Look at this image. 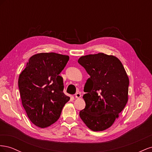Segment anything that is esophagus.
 Returning a JSON list of instances; mask_svg holds the SVG:
<instances>
[{
	"mask_svg": "<svg viewBox=\"0 0 152 152\" xmlns=\"http://www.w3.org/2000/svg\"><path fill=\"white\" fill-rule=\"evenodd\" d=\"M75 98H80L81 97V94L80 93H77L75 95Z\"/></svg>",
	"mask_w": 152,
	"mask_h": 152,
	"instance_id": "esophagus-1",
	"label": "esophagus"
}]
</instances>
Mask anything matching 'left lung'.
<instances>
[{"instance_id": "obj_1", "label": "left lung", "mask_w": 152, "mask_h": 152, "mask_svg": "<svg viewBox=\"0 0 152 152\" xmlns=\"http://www.w3.org/2000/svg\"><path fill=\"white\" fill-rule=\"evenodd\" d=\"M78 63L90 75L84 86L86 107L80 117L92 131L107 129L127 103V73L117 57L102 53L81 56Z\"/></svg>"}]
</instances>
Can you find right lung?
Returning <instances> with one entry per match:
<instances>
[{"label":"right lung","mask_w":152,"mask_h":152,"mask_svg":"<svg viewBox=\"0 0 152 152\" xmlns=\"http://www.w3.org/2000/svg\"><path fill=\"white\" fill-rule=\"evenodd\" d=\"M68 60L67 55L36 54L20 74L18 87L23 107L36 126L45 128L56 122L70 100L63 93V78L59 75Z\"/></svg>","instance_id":"1"}]
</instances>
